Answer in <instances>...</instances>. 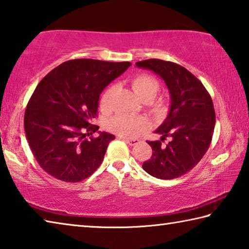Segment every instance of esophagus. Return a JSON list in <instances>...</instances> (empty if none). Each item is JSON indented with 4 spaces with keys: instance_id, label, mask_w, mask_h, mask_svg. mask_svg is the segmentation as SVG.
Segmentation results:
<instances>
[{
    "instance_id": "esophagus-1",
    "label": "esophagus",
    "mask_w": 249,
    "mask_h": 249,
    "mask_svg": "<svg viewBox=\"0 0 249 249\" xmlns=\"http://www.w3.org/2000/svg\"><path fill=\"white\" fill-rule=\"evenodd\" d=\"M120 139V140L124 141L125 143H128V144L130 145H136L137 143H139V140L138 139H129V138H124V137H118Z\"/></svg>"
}]
</instances>
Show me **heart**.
<instances>
[{
    "mask_svg": "<svg viewBox=\"0 0 249 249\" xmlns=\"http://www.w3.org/2000/svg\"><path fill=\"white\" fill-rule=\"evenodd\" d=\"M131 86L139 97L143 100H150L158 94L160 90V83L155 77L149 74L140 73L134 75L131 78ZM111 89H108L103 91L99 98V108L104 112L109 110V97H110ZM154 108L156 110H162L165 107L164 99L159 98L153 102ZM147 127V122L145 119L140 117H133L130 115H118L108 120L106 128L113 133L120 137L132 138L141 133L143 130Z\"/></svg>",
    "mask_w": 249,
    "mask_h": 249,
    "instance_id": "heart-1",
    "label": "heart"
}]
</instances>
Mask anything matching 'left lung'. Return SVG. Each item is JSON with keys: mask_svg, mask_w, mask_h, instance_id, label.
<instances>
[{"mask_svg": "<svg viewBox=\"0 0 249 249\" xmlns=\"http://www.w3.org/2000/svg\"><path fill=\"white\" fill-rule=\"evenodd\" d=\"M137 67L149 69L163 78L171 93V109L156 130L159 141H146L152 156L142 167L160 179H174L188 173L206 154L215 125V111L206 87L181 65L160 59L139 61ZM167 137L170 142L164 146Z\"/></svg>", "mask_w": 249, "mask_h": 249, "instance_id": "left-lung-1", "label": "left lung"}]
</instances>
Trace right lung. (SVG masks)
Wrapping results in <instances>:
<instances>
[{
	"label": "right lung",
	"instance_id": "obj_1",
	"mask_svg": "<svg viewBox=\"0 0 249 249\" xmlns=\"http://www.w3.org/2000/svg\"><path fill=\"white\" fill-rule=\"evenodd\" d=\"M131 63L94 59L65 61L39 82L25 110L28 144L43 171L67 182L89 177L115 136L91 134L98 125L99 94ZM91 137H89V134Z\"/></svg>",
	"mask_w": 249,
	"mask_h": 249
}]
</instances>
